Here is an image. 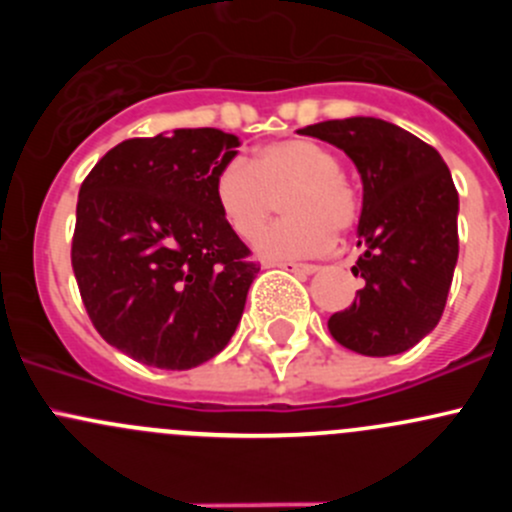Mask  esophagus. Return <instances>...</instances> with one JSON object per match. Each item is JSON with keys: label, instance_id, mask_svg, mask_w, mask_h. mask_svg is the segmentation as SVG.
Returning <instances> with one entry per match:
<instances>
[{"label": "esophagus", "instance_id": "34e87169", "mask_svg": "<svg viewBox=\"0 0 512 512\" xmlns=\"http://www.w3.org/2000/svg\"><path fill=\"white\" fill-rule=\"evenodd\" d=\"M277 267L294 272V275H314L319 270L317 265H307V262H277Z\"/></svg>", "mask_w": 512, "mask_h": 512}]
</instances>
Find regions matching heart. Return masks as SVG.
<instances>
[{
	"mask_svg": "<svg viewBox=\"0 0 512 512\" xmlns=\"http://www.w3.org/2000/svg\"><path fill=\"white\" fill-rule=\"evenodd\" d=\"M215 203L242 240H252L275 213L285 218L257 240L265 257L317 255L332 237L356 225L361 195L329 146L309 138H285L262 146L252 163L232 158L215 175Z\"/></svg>",
	"mask_w": 512,
	"mask_h": 512,
	"instance_id": "obj_1",
	"label": "heart"
}]
</instances>
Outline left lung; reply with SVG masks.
<instances>
[{
    "label": "left lung",
    "instance_id": "8db88e82",
    "mask_svg": "<svg viewBox=\"0 0 512 512\" xmlns=\"http://www.w3.org/2000/svg\"><path fill=\"white\" fill-rule=\"evenodd\" d=\"M342 148L364 183V280L354 302L327 322L342 347L364 356L401 354L421 342L446 309L458 260V190L438 151L381 118H344L299 128Z\"/></svg>",
    "mask_w": 512,
    "mask_h": 512
}]
</instances>
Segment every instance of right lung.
Listing matches in <instances>:
<instances>
[{
    "label": "right lung",
    "instance_id": "1",
    "mask_svg": "<svg viewBox=\"0 0 512 512\" xmlns=\"http://www.w3.org/2000/svg\"><path fill=\"white\" fill-rule=\"evenodd\" d=\"M240 146L218 128L128 138L86 175L71 267L96 332L131 359L183 371L220 354L260 272L215 203Z\"/></svg>",
    "mask_w": 512,
    "mask_h": 512
}]
</instances>
